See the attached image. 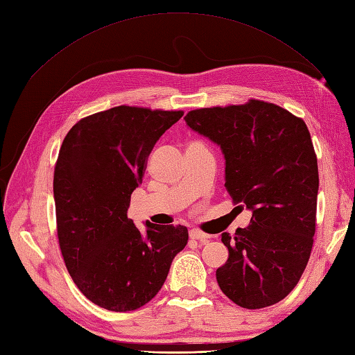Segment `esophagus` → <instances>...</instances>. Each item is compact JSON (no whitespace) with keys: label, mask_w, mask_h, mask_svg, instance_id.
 Listing matches in <instances>:
<instances>
[{"label":"esophagus","mask_w":355,"mask_h":355,"mask_svg":"<svg viewBox=\"0 0 355 355\" xmlns=\"http://www.w3.org/2000/svg\"><path fill=\"white\" fill-rule=\"evenodd\" d=\"M189 238H191V239H197V241H200V243H206V241L209 239L211 236L207 235V233L202 232V230L191 229V230H189Z\"/></svg>","instance_id":"obj_1"}]
</instances>
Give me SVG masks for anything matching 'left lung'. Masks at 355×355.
I'll return each instance as SVG.
<instances>
[{
    "label": "left lung",
    "mask_w": 355,
    "mask_h": 355,
    "mask_svg": "<svg viewBox=\"0 0 355 355\" xmlns=\"http://www.w3.org/2000/svg\"><path fill=\"white\" fill-rule=\"evenodd\" d=\"M187 125L217 143L226 158V188L233 202L253 211L217 270L224 295L244 309H263L297 286L313 247L318 159L307 125L275 103L189 111Z\"/></svg>",
    "instance_id": "1"
}]
</instances>
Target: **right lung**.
Here are the masks:
<instances>
[{
	"label": "right lung",
	"mask_w": 355,
	"mask_h": 355,
	"mask_svg": "<svg viewBox=\"0 0 355 355\" xmlns=\"http://www.w3.org/2000/svg\"><path fill=\"white\" fill-rule=\"evenodd\" d=\"M184 111L120 105L76 122L54 168L57 236L83 295L111 312H131L157 295L188 243L185 226L146 223L128 207L159 137Z\"/></svg>",
	"instance_id": "obj_1"
}]
</instances>
